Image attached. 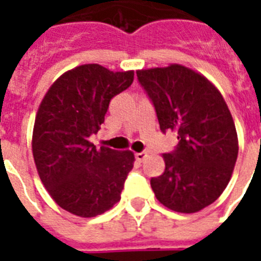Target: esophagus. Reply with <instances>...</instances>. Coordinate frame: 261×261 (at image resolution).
Here are the masks:
<instances>
[{
    "label": "esophagus",
    "mask_w": 261,
    "mask_h": 261,
    "mask_svg": "<svg viewBox=\"0 0 261 261\" xmlns=\"http://www.w3.org/2000/svg\"><path fill=\"white\" fill-rule=\"evenodd\" d=\"M147 157V153L146 151H141V153H135V159H137V161H139V163H142L143 160L146 159Z\"/></svg>",
    "instance_id": "esophagus-1"
}]
</instances>
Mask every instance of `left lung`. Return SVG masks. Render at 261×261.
<instances>
[{
  "label": "left lung",
  "mask_w": 261,
  "mask_h": 261,
  "mask_svg": "<svg viewBox=\"0 0 261 261\" xmlns=\"http://www.w3.org/2000/svg\"><path fill=\"white\" fill-rule=\"evenodd\" d=\"M137 75L161 131L178 139L173 153L163 154L164 173L150 180L155 198L177 213H198L221 196L237 161L239 138L226 101L204 75L178 63Z\"/></svg>",
  "instance_id": "8db88e82"
}]
</instances>
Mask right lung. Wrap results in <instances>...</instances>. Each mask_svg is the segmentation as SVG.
I'll list each match as a JSON object with an SVG mask.
<instances>
[{"mask_svg": "<svg viewBox=\"0 0 261 261\" xmlns=\"http://www.w3.org/2000/svg\"><path fill=\"white\" fill-rule=\"evenodd\" d=\"M134 70L97 63L65 71L44 94L35 118L32 154L39 177L63 210L92 218L120 200L134 153L89 141L104 123L111 98L130 87Z\"/></svg>", "mask_w": 261, "mask_h": 261, "instance_id": "1", "label": "right lung"}]
</instances>
